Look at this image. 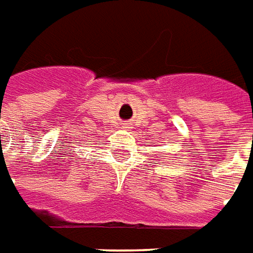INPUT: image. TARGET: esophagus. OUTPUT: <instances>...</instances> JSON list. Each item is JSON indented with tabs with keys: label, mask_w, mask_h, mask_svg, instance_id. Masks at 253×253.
I'll list each match as a JSON object with an SVG mask.
<instances>
[{
	"label": "esophagus",
	"mask_w": 253,
	"mask_h": 253,
	"mask_svg": "<svg viewBox=\"0 0 253 253\" xmlns=\"http://www.w3.org/2000/svg\"><path fill=\"white\" fill-rule=\"evenodd\" d=\"M122 126L125 127V128H127V126H128V125H122Z\"/></svg>",
	"instance_id": "34e87169"
}]
</instances>
